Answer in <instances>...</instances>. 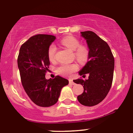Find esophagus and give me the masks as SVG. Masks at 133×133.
Listing matches in <instances>:
<instances>
[{
    "label": "esophagus",
    "instance_id": "34e87169",
    "mask_svg": "<svg viewBox=\"0 0 133 133\" xmlns=\"http://www.w3.org/2000/svg\"><path fill=\"white\" fill-rule=\"evenodd\" d=\"M69 84H71V85H75V83L74 82V81H73V80H72V79H69Z\"/></svg>",
    "mask_w": 133,
    "mask_h": 133
}]
</instances>
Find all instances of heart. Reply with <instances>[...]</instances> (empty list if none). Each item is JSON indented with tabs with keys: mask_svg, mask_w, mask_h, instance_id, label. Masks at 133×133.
Listing matches in <instances>:
<instances>
[{
	"mask_svg": "<svg viewBox=\"0 0 133 133\" xmlns=\"http://www.w3.org/2000/svg\"><path fill=\"white\" fill-rule=\"evenodd\" d=\"M61 43L67 48L72 51H74L75 58L79 63H84L88 60L89 51L85 46L80 45V42L74 36H66L61 41ZM56 47L52 44L49 47L47 55L50 61H54L55 58ZM78 69V65L77 64L63 63L56 68L58 74L63 76H70L72 73Z\"/></svg>",
	"mask_w": 133,
	"mask_h": 133,
	"instance_id": "1",
	"label": "heart"
}]
</instances>
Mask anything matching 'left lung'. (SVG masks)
<instances>
[{
  "label": "left lung",
  "mask_w": 133,
  "mask_h": 133,
  "mask_svg": "<svg viewBox=\"0 0 133 133\" xmlns=\"http://www.w3.org/2000/svg\"><path fill=\"white\" fill-rule=\"evenodd\" d=\"M86 40L89 55L88 62L78 72L79 75L89 74L88 79L74 80L83 86V94L77 97L81 105L92 107L104 100L111 89L114 69V58L107 42L91 31H81Z\"/></svg>",
  "instance_id": "8db88e82"
}]
</instances>
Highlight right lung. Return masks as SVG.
Here are the masks:
<instances>
[{
  "instance_id": "right-lung-1",
  "label": "right lung",
  "mask_w": 133,
  "mask_h": 133,
  "mask_svg": "<svg viewBox=\"0 0 133 133\" xmlns=\"http://www.w3.org/2000/svg\"><path fill=\"white\" fill-rule=\"evenodd\" d=\"M56 39L53 35H37L21 45L17 65L25 91L36 105L49 107L58 102L61 91L69 84L67 79L56 76L46 79L50 65L47 51Z\"/></svg>"
}]
</instances>
